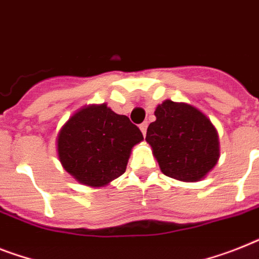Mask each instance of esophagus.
Segmentation results:
<instances>
[{"instance_id": "1", "label": "esophagus", "mask_w": 259, "mask_h": 259, "mask_svg": "<svg viewBox=\"0 0 259 259\" xmlns=\"http://www.w3.org/2000/svg\"><path fill=\"white\" fill-rule=\"evenodd\" d=\"M147 127H148V123H147V121H144V123H142V124H140V131L143 132V135H144V136H145V134H147Z\"/></svg>"}]
</instances>
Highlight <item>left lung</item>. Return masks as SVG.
<instances>
[{"label": "left lung", "instance_id": "1", "mask_svg": "<svg viewBox=\"0 0 259 259\" xmlns=\"http://www.w3.org/2000/svg\"><path fill=\"white\" fill-rule=\"evenodd\" d=\"M145 140L161 172L181 181H198L217 164L219 135L197 108L165 100L155 111Z\"/></svg>", "mask_w": 259, "mask_h": 259}]
</instances>
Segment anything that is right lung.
Wrapping results in <instances>:
<instances>
[{
  "instance_id": "add662e5",
  "label": "right lung",
  "mask_w": 259,
  "mask_h": 259,
  "mask_svg": "<svg viewBox=\"0 0 259 259\" xmlns=\"http://www.w3.org/2000/svg\"><path fill=\"white\" fill-rule=\"evenodd\" d=\"M143 140L138 125L107 104L72 115L58 134L62 165L79 183L103 187L125 172L134 145Z\"/></svg>"
}]
</instances>
